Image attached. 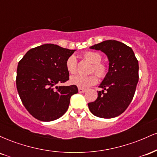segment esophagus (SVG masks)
<instances>
[{
  "label": "esophagus",
  "mask_w": 157,
  "mask_h": 157,
  "mask_svg": "<svg viewBox=\"0 0 157 157\" xmlns=\"http://www.w3.org/2000/svg\"><path fill=\"white\" fill-rule=\"evenodd\" d=\"M78 91H79V92H80V93H84V92H86V89H80V88H79Z\"/></svg>",
  "instance_id": "obj_1"
}]
</instances>
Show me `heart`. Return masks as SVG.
<instances>
[{
  "label": "heart",
  "instance_id": "obj_1",
  "mask_svg": "<svg viewBox=\"0 0 157 157\" xmlns=\"http://www.w3.org/2000/svg\"><path fill=\"white\" fill-rule=\"evenodd\" d=\"M85 59L89 61L93 64L91 69V72H95L99 77H104L106 75V67L104 64L100 63L102 60V56L100 54L96 52H86L84 54ZM67 71L71 75L77 72V60L74 55L70 56L66 63ZM97 77L95 75L82 76V75H75L71 77L70 82L72 85H75L80 89H88L90 86L96 84Z\"/></svg>",
  "mask_w": 157,
  "mask_h": 157
}]
</instances>
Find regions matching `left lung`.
Instances as JSON below:
<instances>
[{
	"label": "left lung",
	"mask_w": 157,
	"mask_h": 157,
	"mask_svg": "<svg viewBox=\"0 0 157 157\" xmlns=\"http://www.w3.org/2000/svg\"><path fill=\"white\" fill-rule=\"evenodd\" d=\"M90 48L105 53L109 71L99 87L98 97L88 104L94 116L113 118L123 113L131 103L139 80V63L132 48L117 40L102 41Z\"/></svg>",
	"instance_id": "8db88e82"
}]
</instances>
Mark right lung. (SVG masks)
<instances>
[{
	"label": "right lung",
	"mask_w": 157,
	"mask_h": 157,
	"mask_svg": "<svg viewBox=\"0 0 157 157\" xmlns=\"http://www.w3.org/2000/svg\"><path fill=\"white\" fill-rule=\"evenodd\" d=\"M76 50L46 44L32 48L18 63L17 92L34 117L44 122L57 120L66 112L75 85L57 86L68 80L66 60Z\"/></svg>",
	"instance_id": "right-lung-1"
}]
</instances>
